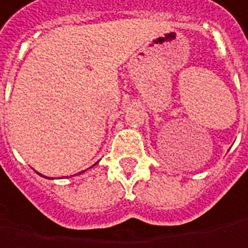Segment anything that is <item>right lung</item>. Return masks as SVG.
<instances>
[{
    "instance_id": "1",
    "label": "right lung",
    "mask_w": 248,
    "mask_h": 248,
    "mask_svg": "<svg viewBox=\"0 0 248 248\" xmlns=\"http://www.w3.org/2000/svg\"><path fill=\"white\" fill-rule=\"evenodd\" d=\"M83 172H84V170H83ZM83 172H80V173H83Z\"/></svg>"
}]
</instances>
